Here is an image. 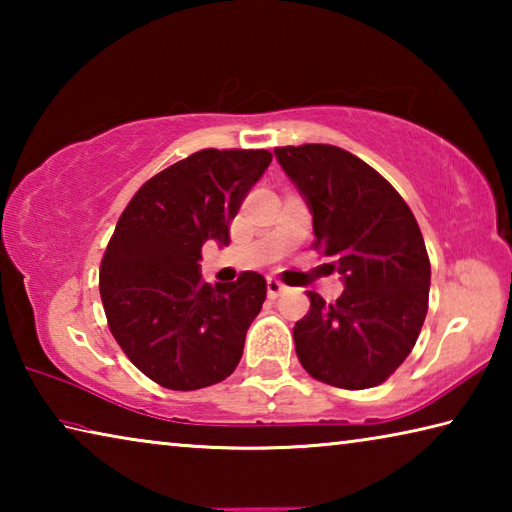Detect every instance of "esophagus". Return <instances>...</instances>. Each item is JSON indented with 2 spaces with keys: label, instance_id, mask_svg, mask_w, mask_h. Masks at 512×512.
<instances>
[{
  "label": "esophagus",
  "instance_id": "1",
  "mask_svg": "<svg viewBox=\"0 0 512 512\" xmlns=\"http://www.w3.org/2000/svg\"><path fill=\"white\" fill-rule=\"evenodd\" d=\"M266 291H268V298H280L287 287L280 280H275V277H268L266 280Z\"/></svg>",
  "mask_w": 512,
  "mask_h": 512
}]
</instances>
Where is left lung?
Here are the masks:
<instances>
[{"label": "left lung", "instance_id": "8db88e82", "mask_svg": "<svg viewBox=\"0 0 512 512\" xmlns=\"http://www.w3.org/2000/svg\"><path fill=\"white\" fill-rule=\"evenodd\" d=\"M275 158L345 287L332 305L307 291L311 309L293 327L302 368L348 391L379 386L409 357L427 316L431 264L418 221L386 178L339 146H280Z\"/></svg>", "mask_w": 512, "mask_h": 512}]
</instances>
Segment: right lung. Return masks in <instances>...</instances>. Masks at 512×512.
<instances>
[{"instance_id": "right-lung-1", "label": "right lung", "mask_w": 512, "mask_h": 512, "mask_svg": "<svg viewBox=\"0 0 512 512\" xmlns=\"http://www.w3.org/2000/svg\"><path fill=\"white\" fill-rule=\"evenodd\" d=\"M268 151L205 149L140 187L119 216L99 273L110 332L146 377L196 391L232 375L266 300L264 275L201 280L205 241L230 244V221L271 164Z\"/></svg>"}]
</instances>
